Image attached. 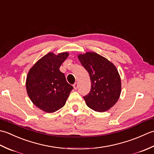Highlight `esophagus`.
Here are the masks:
<instances>
[{
    "instance_id": "obj_1",
    "label": "esophagus",
    "mask_w": 154,
    "mask_h": 154,
    "mask_svg": "<svg viewBox=\"0 0 154 154\" xmlns=\"http://www.w3.org/2000/svg\"><path fill=\"white\" fill-rule=\"evenodd\" d=\"M73 87L75 89H77L78 88V83H75L74 85H73Z\"/></svg>"
}]
</instances>
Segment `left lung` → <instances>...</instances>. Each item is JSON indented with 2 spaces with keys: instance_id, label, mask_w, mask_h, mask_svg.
<instances>
[{
  "instance_id": "left-lung-1",
  "label": "left lung",
  "mask_w": 154,
  "mask_h": 154,
  "mask_svg": "<svg viewBox=\"0 0 154 154\" xmlns=\"http://www.w3.org/2000/svg\"><path fill=\"white\" fill-rule=\"evenodd\" d=\"M91 78L90 93L83 98L87 106L97 112H106L115 104L121 93V79L112 62L95 52L78 55Z\"/></svg>"
}]
</instances>
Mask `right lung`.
<instances>
[{"mask_svg": "<svg viewBox=\"0 0 154 154\" xmlns=\"http://www.w3.org/2000/svg\"><path fill=\"white\" fill-rule=\"evenodd\" d=\"M68 56V52L57 55L50 52L40 59L28 73L26 81L28 95L35 106L47 113L63 107L73 89L60 71Z\"/></svg>", "mask_w": 154, "mask_h": 154, "instance_id": "add662e5", "label": "right lung"}]
</instances>
